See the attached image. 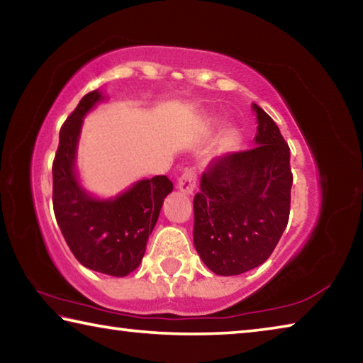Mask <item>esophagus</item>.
<instances>
[{
	"label": "esophagus",
	"instance_id": "esophagus-1",
	"mask_svg": "<svg viewBox=\"0 0 363 363\" xmlns=\"http://www.w3.org/2000/svg\"><path fill=\"white\" fill-rule=\"evenodd\" d=\"M177 187L184 194H192L196 187V171L194 168H187L177 179Z\"/></svg>",
	"mask_w": 363,
	"mask_h": 363
}]
</instances>
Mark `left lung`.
<instances>
[{"mask_svg": "<svg viewBox=\"0 0 363 363\" xmlns=\"http://www.w3.org/2000/svg\"><path fill=\"white\" fill-rule=\"evenodd\" d=\"M256 145L216 157L194 199V245L218 275H238L272 255L290 218V147L275 121L253 104Z\"/></svg>", "mask_w": 363, "mask_h": 363, "instance_id": "left-lung-1", "label": "left lung"}]
</instances>
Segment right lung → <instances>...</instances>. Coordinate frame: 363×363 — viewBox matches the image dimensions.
<instances>
[{
    "label": "right lung",
    "instance_id": "right-lung-1",
    "mask_svg": "<svg viewBox=\"0 0 363 363\" xmlns=\"http://www.w3.org/2000/svg\"><path fill=\"white\" fill-rule=\"evenodd\" d=\"M101 99L91 91L67 116L52 162V206L60 232L84 267L125 277L143 261L173 182L167 176L139 181L113 200H94L78 186L73 160L83 116Z\"/></svg>",
    "mask_w": 363,
    "mask_h": 363
}]
</instances>
